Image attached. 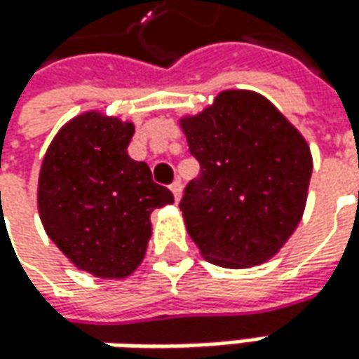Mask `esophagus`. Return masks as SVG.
Returning a JSON list of instances; mask_svg holds the SVG:
<instances>
[{"label":"esophagus","instance_id":"obj_1","mask_svg":"<svg viewBox=\"0 0 359 359\" xmlns=\"http://www.w3.org/2000/svg\"><path fill=\"white\" fill-rule=\"evenodd\" d=\"M170 191H172V194H175V201H179L180 192H182V184H180V180H175V182L170 184Z\"/></svg>","mask_w":359,"mask_h":359}]
</instances>
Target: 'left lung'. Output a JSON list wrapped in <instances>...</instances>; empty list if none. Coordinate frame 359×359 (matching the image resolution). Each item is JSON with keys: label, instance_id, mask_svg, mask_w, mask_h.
<instances>
[{"label": "left lung", "instance_id": "left-lung-1", "mask_svg": "<svg viewBox=\"0 0 359 359\" xmlns=\"http://www.w3.org/2000/svg\"><path fill=\"white\" fill-rule=\"evenodd\" d=\"M182 129L201 165L179 204L194 244L224 268L266 262L302 218L312 177L304 137L268 99L246 91L220 93Z\"/></svg>", "mask_w": 359, "mask_h": 359}]
</instances>
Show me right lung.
Instances as JSON below:
<instances>
[{
  "label": "right lung",
  "instance_id": "right-lung-1",
  "mask_svg": "<svg viewBox=\"0 0 359 359\" xmlns=\"http://www.w3.org/2000/svg\"><path fill=\"white\" fill-rule=\"evenodd\" d=\"M133 125L87 113L59 130L39 172V217L73 264L123 278L141 264L151 212L175 203L151 168L127 155Z\"/></svg>",
  "mask_w": 359,
  "mask_h": 359
}]
</instances>
